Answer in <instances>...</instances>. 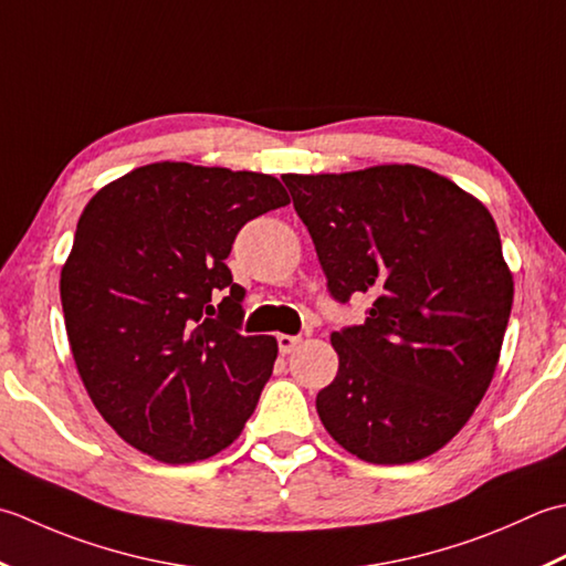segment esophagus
I'll use <instances>...</instances> for the list:
<instances>
[{
  "mask_svg": "<svg viewBox=\"0 0 566 566\" xmlns=\"http://www.w3.org/2000/svg\"><path fill=\"white\" fill-rule=\"evenodd\" d=\"M300 342H303V337H295V334H279V349L281 354H291L300 347Z\"/></svg>",
  "mask_w": 566,
  "mask_h": 566,
  "instance_id": "obj_1",
  "label": "esophagus"
}]
</instances>
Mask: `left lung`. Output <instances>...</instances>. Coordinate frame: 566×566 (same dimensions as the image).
Masks as SVG:
<instances>
[{"instance_id":"8db88e82","label":"left lung","mask_w":566,"mask_h":566,"mask_svg":"<svg viewBox=\"0 0 566 566\" xmlns=\"http://www.w3.org/2000/svg\"><path fill=\"white\" fill-rule=\"evenodd\" d=\"M329 293L374 297L332 332L339 371L317 394L332 440L368 464H410L464 428L493 380L513 305L499 227L440 172L386 164L285 172Z\"/></svg>"}]
</instances>
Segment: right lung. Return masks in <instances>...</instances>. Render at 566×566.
<instances>
[{
  "label": "right lung",
  "mask_w": 566,
  "mask_h": 566,
  "mask_svg": "<svg viewBox=\"0 0 566 566\" xmlns=\"http://www.w3.org/2000/svg\"><path fill=\"white\" fill-rule=\"evenodd\" d=\"M287 202L266 172L160 160L85 205L61 269L67 342L97 412L138 452L210 459L256 410L279 342L239 332L244 287L224 259L249 219Z\"/></svg>",
  "instance_id": "obj_1"
}]
</instances>
